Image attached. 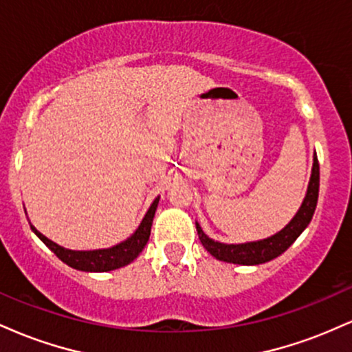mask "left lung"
<instances>
[{
	"instance_id": "obj_1",
	"label": "left lung",
	"mask_w": 352,
	"mask_h": 352,
	"mask_svg": "<svg viewBox=\"0 0 352 352\" xmlns=\"http://www.w3.org/2000/svg\"><path fill=\"white\" fill-rule=\"evenodd\" d=\"M313 160V172H311V179L305 201H302L301 208L298 210V213L294 215L293 220L289 221L281 232H278L276 235L261 241H252V243L241 245H225L218 243V241L208 238L204 232H201L200 225L197 223V233H199V238L201 245H204V248L207 250L212 256H215L217 260L235 265L266 263V261L273 260V258L285 253L286 250L294 243V240L301 235L302 230L308 227L311 218H313L314 210H316L319 193V164L316 153H314Z\"/></svg>"
}]
</instances>
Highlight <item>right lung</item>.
I'll return each mask as SVG.
<instances>
[{"mask_svg":"<svg viewBox=\"0 0 352 352\" xmlns=\"http://www.w3.org/2000/svg\"><path fill=\"white\" fill-rule=\"evenodd\" d=\"M157 205H159V199L153 200V204L145 213L142 223L135 230V233L131 238L122 241V243L112 246L107 250H94V252H72V250H66L63 246L56 245L50 238H46L43 233H39L33 225L31 230L39 236L47 248L51 250L60 261L69 265L71 268L80 270V272H111V270H117L120 266L129 265L134 261L139 253L142 252L144 246L147 245L148 236H151V227L153 221V215H155Z\"/></svg>","mask_w":352,"mask_h":352,"instance_id":"obj_1","label":"right lung"}]
</instances>
